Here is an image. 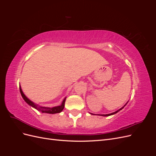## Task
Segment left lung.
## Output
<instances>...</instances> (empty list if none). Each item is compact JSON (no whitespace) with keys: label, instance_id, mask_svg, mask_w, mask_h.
Returning a JSON list of instances; mask_svg holds the SVG:
<instances>
[{"label":"left lung","instance_id":"left-lung-1","mask_svg":"<svg viewBox=\"0 0 156 156\" xmlns=\"http://www.w3.org/2000/svg\"><path fill=\"white\" fill-rule=\"evenodd\" d=\"M124 105V106H125ZM124 107H122L121 108H120V109H119L118 111H115V112H112V113H111V114H108V115H101V116H111V115H115V114H116V112H119V111H120V110H122V108H123L124 107ZM91 115H93V114H92V113H90Z\"/></svg>","mask_w":156,"mask_h":156}]
</instances>
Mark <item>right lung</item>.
<instances>
[{
  "mask_svg": "<svg viewBox=\"0 0 156 156\" xmlns=\"http://www.w3.org/2000/svg\"><path fill=\"white\" fill-rule=\"evenodd\" d=\"M20 92L21 96L27 103H28L29 105H30L31 107L35 108L36 109H37V111H40L41 112H45V113H49V114H55V113H59L60 112H62V110L64 109V104H65V101H66V98L64 99V100L62 101V104L59 106H56V107H42V106H40L38 105H36L34 102H32V101H30L29 98H27V96L25 95L24 93L22 91V89L21 88V87H20Z\"/></svg>",
  "mask_w": 156,
  "mask_h": 156,
  "instance_id": "right-lung-1",
  "label": "right lung"
}]
</instances>
